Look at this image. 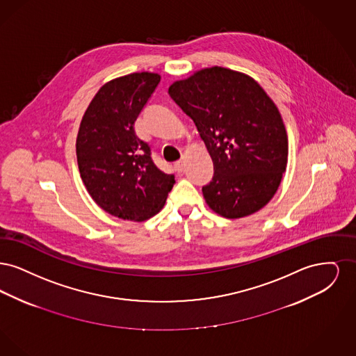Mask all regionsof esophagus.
<instances>
[{
  "label": "esophagus",
  "instance_id": "1",
  "mask_svg": "<svg viewBox=\"0 0 356 356\" xmlns=\"http://www.w3.org/2000/svg\"><path fill=\"white\" fill-rule=\"evenodd\" d=\"M175 168H176L177 172H183L184 170V168H186V157L184 156L175 164Z\"/></svg>",
  "mask_w": 356,
  "mask_h": 356
}]
</instances>
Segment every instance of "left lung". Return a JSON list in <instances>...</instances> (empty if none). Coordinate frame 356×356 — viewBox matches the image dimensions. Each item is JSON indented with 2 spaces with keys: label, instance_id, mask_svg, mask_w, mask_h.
<instances>
[{
  "label": "left lung",
  "instance_id": "left-lung-1",
  "mask_svg": "<svg viewBox=\"0 0 356 356\" xmlns=\"http://www.w3.org/2000/svg\"><path fill=\"white\" fill-rule=\"evenodd\" d=\"M193 120L213 161L204 199L216 213L238 219L268 203L286 172L288 137L264 89L231 69H202L168 89Z\"/></svg>",
  "mask_w": 356,
  "mask_h": 356
}]
</instances>
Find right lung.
Wrapping results in <instances>:
<instances>
[{
	"instance_id": "1",
	"label": "right lung",
	"mask_w": 356,
	"mask_h": 356,
	"mask_svg": "<svg viewBox=\"0 0 356 356\" xmlns=\"http://www.w3.org/2000/svg\"><path fill=\"white\" fill-rule=\"evenodd\" d=\"M159 83L160 76L149 72L106 83L80 124L76 153L81 179L104 211L124 220L152 218L175 184L173 175L156 167L149 144L134 128Z\"/></svg>"
}]
</instances>
